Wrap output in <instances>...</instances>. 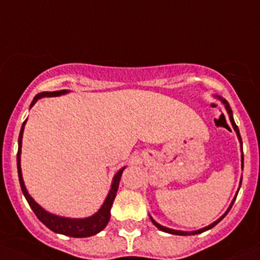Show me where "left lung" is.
Segmentation results:
<instances>
[{
    "label": "left lung",
    "instance_id": "1",
    "mask_svg": "<svg viewBox=\"0 0 260 260\" xmlns=\"http://www.w3.org/2000/svg\"><path fill=\"white\" fill-rule=\"evenodd\" d=\"M219 100H222V102H223L224 105H226V108H227V112H228V115H230V119H231V122H232V125H233V128H235V131L237 132V136H238V139H239V142H241L242 143V138H241V135H239V129H238V127H237V124L235 123V119H233V116H232V110H231V107H230V105H228V102L226 101V100H223V99H221L219 98ZM243 161H244V158H243V155H242V167H243ZM236 200V199H235ZM235 200H233L232 201V204H231V206H230V209L227 210V212L224 213L223 216H222L221 218H218L217 221L216 222H213L212 224H210V226H207V227H205V228H202V230H199V231H195V232H182V231H175V230H172V228H167V227H164V226H161V224H159V223H156L155 221H154V219L150 217V219H152V222L154 223V226H156L159 228V230L160 231H162V232H167V233H172V235H178V236H186V235H198V233H201V232H205V231H207V230H210V228H212V227H215L216 224L218 223L219 221H221L222 218L224 217V216L227 215L228 213V211L231 210V207H232V205H233V202H235Z\"/></svg>",
    "mask_w": 260,
    "mask_h": 260
}]
</instances>
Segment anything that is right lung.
Listing matches in <instances>:
<instances>
[{
  "label": "right lung",
  "instance_id": "obj_1",
  "mask_svg": "<svg viewBox=\"0 0 260 260\" xmlns=\"http://www.w3.org/2000/svg\"><path fill=\"white\" fill-rule=\"evenodd\" d=\"M67 91H54V92H41L38 95H36V98L33 99L30 107L36 104V101L41 98H51V96H59L61 93H65ZM23 122L21 128V133L18 137V152H17V169H18V178H19V184H21L22 192H23L24 198L27 199L28 204H29L30 209L33 210V212L36 213L37 217L39 218V221L43 222L49 230L53 231L55 233H61V235L70 236V237H76V238H82V237H90L99 233L100 231L104 230L107 226L108 221L111 217V207H112L113 200L116 198V192L118 190V184L121 180V175L123 173V169L119 170L116 174L115 179H113L112 187H111L110 193H108L107 199L105 200L104 205H102L101 209L99 210L98 213H95L93 216L87 218H64L59 217V216L51 215V213L47 212L37 204L34 200L30 198L29 193L27 192V189L24 186L23 178H22V172H21V147H22V135H23V128H24Z\"/></svg>",
  "mask_w": 260,
  "mask_h": 260
}]
</instances>
